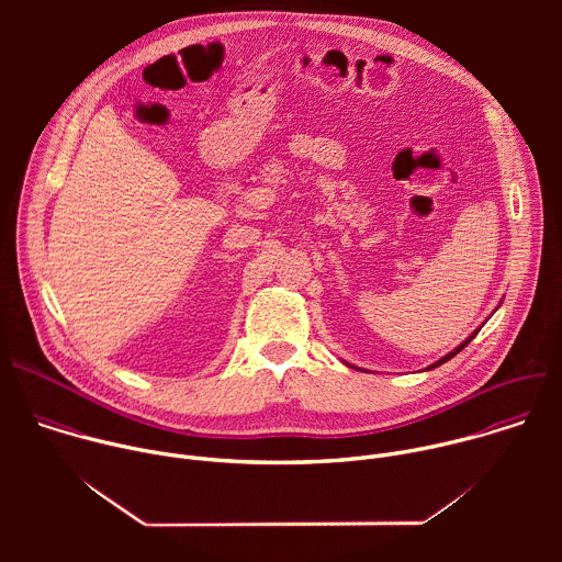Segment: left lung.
<instances>
[{
    "mask_svg": "<svg viewBox=\"0 0 562 562\" xmlns=\"http://www.w3.org/2000/svg\"><path fill=\"white\" fill-rule=\"evenodd\" d=\"M475 334H477V329H475V331H473V334H471V336H469V338H467V340H464V342H462V345H458V347H456V349H453V351H451V353H447V356H445V358H440V360H438V362H436V364H431V367H429V369H436V367H440V364H445V362H447V360H451V358H453V356H456V353H460V351H462V349H464V347H467V345H469V342H471V340H473V338H475Z\"/></svg>",
    "mask_w": 562,
    "mask_h": 562,
    "instance_id": "8db88e82",
    "label": "left lung"
}]
</instances>
